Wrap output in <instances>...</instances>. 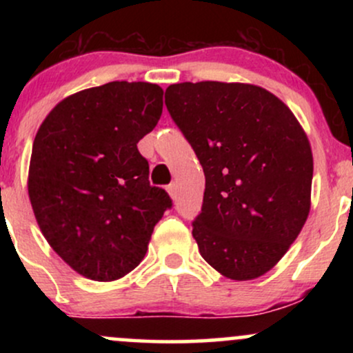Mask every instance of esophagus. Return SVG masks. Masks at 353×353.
Segmentation results:
<instances>
[{
    "mask_svg": "<svg viewBox=\"0 0 353 353\" xmlns=\"http://www.w3.org/2000/svg\"><path fill=\"white\" fill-rule=\"evenodd\" d=\"M168 192H169V196L172 197V199H176V196H177V185L174 184V182H172V184L168 185Z\"/></svg>",
    "mask_w": 353,
    "mask_h": 353,
    "instance_id": "esophagus-1",
    "label": "esophagus"
}]
</instances>
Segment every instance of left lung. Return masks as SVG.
<instances>
[{"instance_id":"8db88e82","label":"left lung","mask_w":353,"mask_h":353,"mask_svg":"<svg viewBox=\"0 0 353 353\" xmlns=\"http://www.w3.org/2000/svg\"><path fill=\"white\" fill-rule=\"evenodd\" d=\"M165 106L204 169L192 236L232 281L269 272L310 210L314 157L305 131L277 96L244 83L171 84Z\"/></svg>"}]
</instances>
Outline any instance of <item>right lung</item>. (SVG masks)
<instances>
[{
  "label": "right lung",
  "instance_id": "right-lung-1",
  "mask_svg": "<svg viewBox=\"0 0 353 353\" xmlns=\"http://www.w3.org/2000/svg\"><path fill=\"white\" fill-rule=\"evenodd\" d=\"M157 84L112 81L68 96L39 125L28 194L48 244L76 272L98 282L139 265L154 225L172 208L149 184L137 143L163 114Z\"/></svg>",
  "mask_w": 353,
  "mask_h": 353
}]
</instances>
